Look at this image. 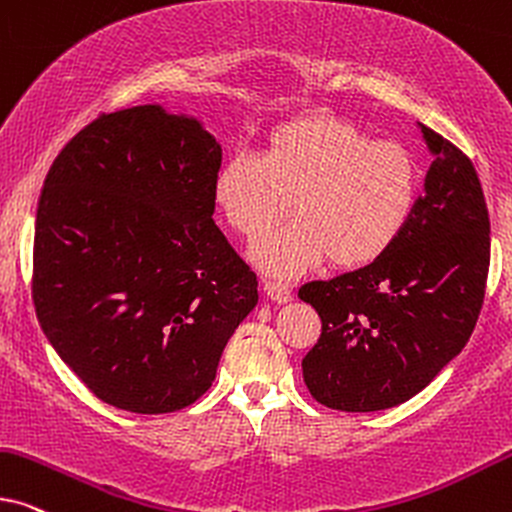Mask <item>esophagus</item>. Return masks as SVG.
Segmentation results:
<instances>
[{"label":"esophagus","instance_id":"esophagus-1","mask_svg":"<svg viewBox=\"0 0 512 512\" xmlns=\"http://www.w3.org/2000/svg\"><path fill=\"white\" fill-rule=\"evenodd\" d=\"M265 294H268L275 303H287V301H291V287H289V284L277 282V280H268V282H265Z\"/></svg>","mask_w":512,"mask_h":512}]
</instances>
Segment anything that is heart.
Segmentation results:
<instances>
[{"label": "heart", "mask_w": 512, "mask_h": 512, "mask_svg": "<svg viewBox=\"0 0 512 512\" xmlns=\"http://www.w3.org/2000/svg\"><path fill=\"white\" fill-rule=\"evenodd\" d=\"M418 185L421 171L404 143L310 115L272 131L263 157H230L214 195L247 240L282 221L291 202L294 221L265 235L251 258L272 275H298L327 256L336 268L378 261L407 228Z\"/></svg>", "instance_id": "obj_1"}]
</instances>
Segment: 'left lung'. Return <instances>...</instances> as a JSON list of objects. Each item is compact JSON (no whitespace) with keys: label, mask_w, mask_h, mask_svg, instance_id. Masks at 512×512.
Wrapping results in <instances>:
<instances>
[{"label":"left lung","mask_w":512,"mask_h":512,"mask_svg":"<svg viewBox=\"0 0 512 512\" xmlns=\"http://www.w3.org/2000/svg\"><path fill=\"white\" fill-rule=\"evenodd\" d=\"M421 131L435 162L400 240L360 270L298 289L322 320L303 357L305 386L329 409L407 402L461 353L480 317L489 272L480 178L466 152Z\"/></svg>","instance_id":"1"}]
</instances>
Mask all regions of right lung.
I'll list each match as a JSON object with an SVG mask.
<instances>
[{
  "label": "right lung",
  "mask_w": 512,
  "mask_h": 512,
  "mask_svg": "<svg viewBox=\"0 0 512 512\" xmlns=\"http://www.w3.org/2000/svg\"><path fill=\"white\" fill-rule=\"evenodd\" d=\"M221 145L141 105L98 115L53 159L37 204L32 303L98 400L169 414L211 388L256 272L214 223Z\"/></svg>",
  "instance_id": "1"
}]
</instances>
